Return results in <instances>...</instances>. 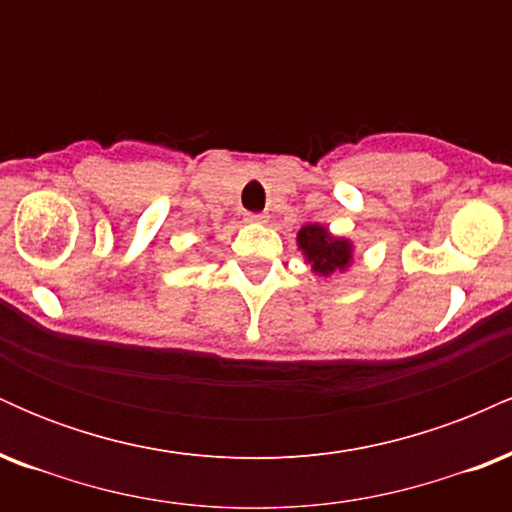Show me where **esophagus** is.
I'll return each instance as SVG.
<instances>
[{
    "label": "esophagus",
    "mask_w": 512,
    "mask_h": 512,
    "mask_svg": "<svg viewBox=\"0 0 512 512\" xmlns=\"http://www.w3.org/2000/svg\"><path fill=\"white\" fill-rule=\"evenodd\" d=\"M269 216L267 214H245V221L250 223H267Z\"/></svg>",
    "instance_id": "34e87169"
}]
</instances>
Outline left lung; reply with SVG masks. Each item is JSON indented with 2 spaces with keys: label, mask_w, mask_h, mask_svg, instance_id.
Returning a JSON list of instances; mask_svg holds the SVG:
<instances>
[{
  "label": "left lung",
  "mask_w": 512,
  "mask_h": 512,
  "mask_svg": "<svg viewBox=\"0 0 512 512\" xmlns=\"http://www.w3.org/2000/svg\"><path fill=\"white\" fill-rule=\"evenodd\" d=\"M298 248L303 250L305 260L310 262L315 274L330 276L342 272L351 264V243L344 238H334L320 223H308L298 231Z\"/></svg>",
  "instance_id": "1"
}]
</instances>
